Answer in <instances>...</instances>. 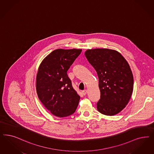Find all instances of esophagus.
<instances>
[{"mask_svg":"<svg viewBox=\"0 0 154 154\" xmlns=\"http://www.w3.org/2000/svg\"><path fill=\"white\" fill-rule=\"evenodd\" d=\"M82 94H83V95L85 96V95L87 94V89H85V90L82 91Z\"/></svg>","mask_w":154,"mask_h":154,"instance_id":"1","label":"esophagus"}]
</instances>
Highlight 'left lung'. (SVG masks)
Returning a JSON list of instances; mask_svg holds the SVG:
<instances>
[{
    "instance_id": "8db88e82",
    "label": "left lung",
    "mask_w": 154,
    "mask_h": 154,
    "mask_svg": "<svg viewBox=\"0 0 154 154\" xmlns=\"http://www.w3.org/2000/svg\"><path fill=\"white\" fill-rule=\"evenodd\" d=\"M85 54L99 78L97 110L106 116L119 113L129 103L133 91V75L128 62L115 50L88 49Z\"/></svg>"
}]
</instances>
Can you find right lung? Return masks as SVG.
<instances>
[{"instance_id":"right-lung-1","label":"right lung","mask_w":154,"mask_h":154,"mask_svg":"<svg viewBox=\"0 0 154 154\" xmlns=\"http://www.w3.org/2000/svg\"><path fill=\"white\" fill-rule=\"evenodd\" d=\"M82 49H58L48 55L40 63L36 75V91L41 102L56 117L73 114L80 96L75 90L67 71Z\"/></svg>"}]
</instances>
